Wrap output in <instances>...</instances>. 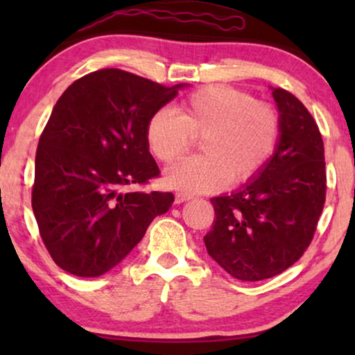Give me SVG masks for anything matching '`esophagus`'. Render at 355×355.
<instances>
[{"instance_id":"obj_1","label":"esophagus","mask_w":355,"mask_h":355,"mask_svg":"<svg viewBox=\"0 0 355 355\" xmlns=\"http://www.w3.org/2000/svg\"><path fill=\"white\" fill-rule=\"evenodd\" d=\"M191 196H187V193H182V192H178L176 196H174V202L176 203H182V202H187V200H191Z\"/></svg>"}]
</instances>
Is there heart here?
Masks as SVG:
<instances>
[{"mask_svg": "<svg viewBox=\"0 0 355 355\" xmlns=\"http://www.w3.org/2000/svg\"><path fill=\"white\" fill-rule=\"evenodd\" d=\"M281 130L273 105L234 87L208 85L186 96L179 114L168 108L155 111L145 142L155 158L171 163L189 152L193 137H202L203 155L182 159L164 174L169 187L200 193L259 176L278 148Z\"/></svg>", "mask_w": 355, "mask_h": 355, "instance_id": "b5f03b06", "label": "heart"}]
</instances>
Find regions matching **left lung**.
Masks as SVG:
<instances>
[{
	"mask_svg": "<svg viewBox=\"0 0 355 355\" xmlns=\"http://www.w3.org/2000/svg\"><path fill=\"white\" fill-rule=\"evenodd\" d=\"M281 114L278 148L259 176L231 196L213 197L208 255L242 281L283 273L307 250L327 197L320 129L302 101L273 89Z\"/></svg>",
	"mask_w": 355,
	"mask_h": 355,
	"instance_id": "1",
	"label": "left lung"
}]
</instances>
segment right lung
<instances>
[{
	"instance_id": "obj_1",
	"label": "right lung",
	"mask_w": 355,
	"mask_h": 355,
	"mask_svg": "<svg viewBox=\"0 0 355 355\" xmlns=\"http://www.w3.org/2000/svg\"><path fill=\"white\" fill-rule=\"evenodd\" d=\"M181 87L100 69L56 101L38 140L32 208L60 268L82 278L106 273L169 210L171 192L125 189L159 176L145 128Z\"/></svg>"
}]
</instances>
